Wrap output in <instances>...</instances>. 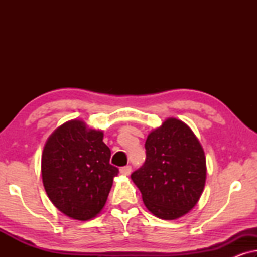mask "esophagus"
Returning <instances> with one entry per match:
<instances>
[{
  "label": "esophagus",
  "mask_w": 257,
  "mask_h": 257,
  "mask_svg": "<svg viewBox=\"0 0 257 257\" xmlns=\"http://www.w3.org/2000/svg\"><path fill=\"white\" fill-rule=\"evenodd\" d=\"M131 172H132V167L130 166V165H126V166L120 168V173L122 175H130L131 174Z\"/></svg>",
  "instance_id": "esophagus-1"
}]
</instances>
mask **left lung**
<instances>
[{"instance_id": "1", "label": "left lung", "mask_w": 257, "mask_h": 257, "mask_svg": "<svg viewBox=\"0 0 257 257\" xmlns=\"http://www.w3.org/2000/svg\"><path fill=\"white\" fill-rule=\"evenodd\" d=\"M145 149V163L131 179L146 208L164 220L187 214L206 182V158L198 138L185 122L168 118L150 133Z\"/></svg>"}]
</instances>
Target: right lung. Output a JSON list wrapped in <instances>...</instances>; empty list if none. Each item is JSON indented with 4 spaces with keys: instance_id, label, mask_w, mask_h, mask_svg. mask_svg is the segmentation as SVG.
<instances>
[{
    "instance_id": "obj_1",
    "label": "right lung",
    "mask_w": 257,
    "mask_h": 257,
    "mask_svg": "<svg viewBox=\"0 0 257 257\" xmlns=\"http://www.w3.org/2000/svg\"><path fill=\"white\" fill-rule=\"evenodd\" d=\"M104 133L70 120L49 137L42 153V179L51 202L79 221L100 213L119 173L110 164Z\"/></svg>"
}]
</instances>
